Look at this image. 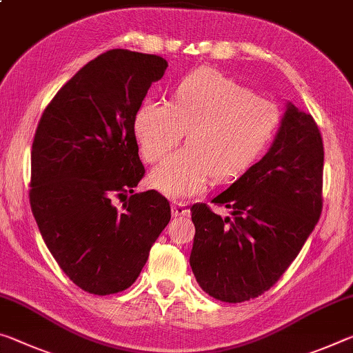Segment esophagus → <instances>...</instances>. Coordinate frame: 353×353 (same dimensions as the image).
Instances as JSON below:
<instances>
[{"mask_svg": "<svg viewBox=\"0 0 353 353\" xmlns=\"http://www.w3.org/2000/svg\"><path fill=\"white\" fill-rule=\"evenodd\" d=\"M190 214V209L185 203H174L172 204V215L174 216H185Z\"/></svg>", "mask_w": 353, "mask_h": 353, "instance_id": "obj_1", "label": "esophagus"}]
</instances>
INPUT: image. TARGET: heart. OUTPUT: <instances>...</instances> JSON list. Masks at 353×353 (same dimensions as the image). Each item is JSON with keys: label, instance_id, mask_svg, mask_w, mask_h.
Instances as JSON below:
<instances>
[{"label": "heart", "instance_id": "heart-1", "mask_svg": "<svg viewBox=\"0 0 353 353\" xmlns=\"http://www.w3.org/2000/svg\"><path fill=\"white\" fill-rule=\"evenodd\" d=\"M278 106L214 69L179 81L171 102L144 100L135 135L149 163H159L187 135V148L150 172V185L171 198L201 194L212 176H240L276 137Z\"/></svg>", "mask_w": 353, "mask_h": 353}]
</instances>
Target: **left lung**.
<instances>
[{"mask_svg": "<svg viewBox=\"0 0 353 353\" xmlns=\"http://www.w3.org/2000/svg\"><path fill=\"white\" fill-rule=\"evenodd\" d=\"M323 143L311 114L288 103L273 144L212 199L193 204L190 265L210 297L240 303L270 289L300 253L322 212Z\"/></svg>", "mask_w": 353, "mask_h": 353, "instance_id": "left-lung-1", "label": "left lung"}]
</instances>
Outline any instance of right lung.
<instances>
[{
	"label": "right lung",
	"mask_w": 353,
	"mask_h": 353,
	"mask_svg": "<svg viewBox=\"0 0 353 353\" xmlns=\"http://www.w3.org/2000/svg\"><path fill=\"white\" fill-rule=\"evenodd\" d=\"M166 67L157 54L110 50L81 67L39 121L32 215L63 272L89 294L130 288L171 220L159 192L133 193L144 176L135 117Z\"/></svg>",
	"instance_id": "obj_1"
}]
</instances>
